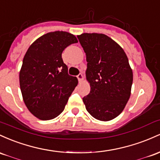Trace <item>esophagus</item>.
Wrapping results in <instances>:
<instances>
[{"mask_svg": "<svg viewBox=\"0 0 160 160\" xmlns=\"http://www.w3.org/2000/svg\"><path fill=\"white\" fill-rule=\"evenodd\" d=\"M77 78H78V81H82L84 78L83 75H82V73H80V74H78V75H77Z\"/></svg>", "mask_w": 160, "mask_h": 160, "instance_id": "34e87169", "label": "esophagus"}]
</instances>
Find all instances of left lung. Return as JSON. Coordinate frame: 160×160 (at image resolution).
Returning a JSON list of instances; mask_svg holds the SVG:
<instances>
[{"mask_svg": "<svg viewBox=\"0 0 160 160\" xmlns=\"http://www.w3.org/2000/svg\"><path fill=\"white\" fill-rule=\"evenodd\" d=\"M77 37L86 53V78L91 86L83 98L86 109L96 119H113L122 112L131 95L133 73L128 57L117 43L103 34Z\"/></svg>", "mask_w": 160, "mask_h": 160, "instance_id": "1", "label": "left lung"}]
</instances>
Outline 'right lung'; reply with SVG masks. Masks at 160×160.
I'll use <instances>...</instances> for the list:
<instances>
[{
  "label": "right lung",
  "mask_w": 160,
  "mask_h": 160,
  "mask_svg": "<svg viewBox=\"0 0 160 160\" xmlns=\"http://www.w3.org/2000/svg\"><path fill=\"white\" fill-rule=\"evenodd\" d=\"M77 42L69 32H49L38 38L23 58L21 92L27 108L39 119L58 116L78 84L76 77L68 74L62 58L64 49Z\"/></svg>",
  "instance_id": "1"
}]
</instances>
